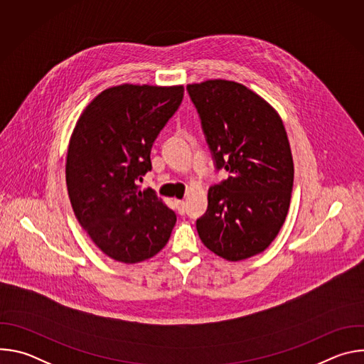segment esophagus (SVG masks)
Wrapping results in <instances>:
<instances>
[{
  "instance_id": "34e87169",
  "label": "esophagus",
  "mask_w": 364,
  "mask_h": 364,
  "mask_svg": "<svg viewBox=\"0 0 364 364\" xmlns=\"http://www.w3.org/2000/svg\"><path fill=\"white\" fill-rule=\"evenodd\" d=\"M176 204H177L178 213H180V215H184V213H186V201H184V200H177Z\"/></svg>"
}]
</instances>
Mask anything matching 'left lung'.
<instances>
[{
	"instance_id": "1",
	"label": "left lung",
	"mask_w": 364,
	"mask_h": 364,
	"mask_svg": "<svg viewBox=\"0 0 364 364\" xmlns=\"http://www.w3.org/2000/svg\"><path fill=\"white\" fill-rule=\"evenodd\" d=\"M216 168L196 228L204 246L230 262L264 252L288 215L294 161L279 114L242 83L212 79L187 86Z\"/></svg>"
}]
</instances>
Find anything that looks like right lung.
Wrapping results in <instances>:
<instances>
[{
	"label": "right lung",
	"instance_id": "right-lung-1",
	"mask_svg": "<svg viewBox=\"0 0 364 364\" xmlns=\"http://www.w3.org/2000/svg\"><path fill=\"white\" fill-rule=\"evenodd\" d=\"M183 96V85L112 86L89 103L72 132L66 184L75 216L118 262L146 261L171 236L176 213L138 181L151 171L152 144Z\"/></svg>",
	"mask_w": 364,
	"mask_h": 364
}]
</instances>
